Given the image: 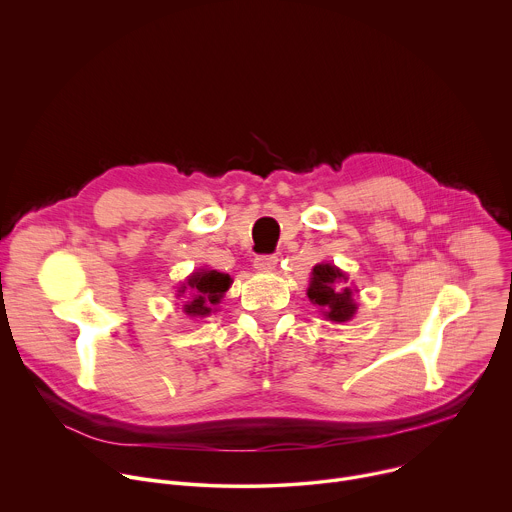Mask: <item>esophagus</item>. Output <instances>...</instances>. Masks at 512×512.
<instances>
[{"label": "esophagus", "instance_id": "1", "mask_svg": "<svg viewBox=\"0 0 512 512\" xmlns=\"http://www.w3.org/2000/svg\"><path fill=\"white\" fill-rule=\"evenodd\" d=\"M253 265H255V269H259V271H271V269H275V265H277V257H275V255H257L255 261H253Z\"/></svg>", "mask_w": 512, "mask_h": 512}]
</instances>
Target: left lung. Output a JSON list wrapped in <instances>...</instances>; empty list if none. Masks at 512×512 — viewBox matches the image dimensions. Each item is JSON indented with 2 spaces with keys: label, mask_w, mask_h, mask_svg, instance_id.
<instances>
[{
  "label": "left lung",
  "mask_w": 512,
  "mask_h": 512,
  "mask_svg": "<svg viewBox=\"0 0 512 512\" xmlns=\"http://www.w3.org/2000/svg\"><path fill=\"white\" fill-rule=\"evenodd\" d=\"M340 279L346 281V275L340 269L330 263H322L314 267L308 287V298L334 322H346L356 312L352 291L348 287L338 289Z\"/></svg>",
  "instance_id": "1"
}]
</instances>
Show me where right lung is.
<instances>
[{"instance_id": "right-lung-1", "label": "right lung", "mask_w": 512, "mask_h": 512, "mask_svg": "<svg viewBox=\"0 0 512 512\" xmlns=\"http://www.w3.org/2000/svg\"><path fill=\"white\" fill-rule=\"evenodd\" d=\"M229 285H231V277L227 273H218L214 269L210 271L202 269L198 273H192L186 285H182L180 289V291L190 289V302L184 304V312L190 316L210 314L212 306L221 302Z\"/></svg>"}]
</instances>
